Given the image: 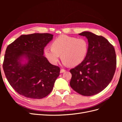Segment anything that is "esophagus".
Here are the masks:
<instances>
[{
    "mask_svg": "<svg viewBox=\"0 0 122 122\" xmlns=\"http://www.w3.org/2000/svg\"><path fill=\"white\" fill-rule=\"evenodd\" d=\"M66 72V70H65V69H61V70L60 72H61V73H64V72Z\"/></svg>",
    "mask_w": 122,
    "mask_h": 122,
    "instance_id": "1",
    "label": "esophagus"
}]
</instances>
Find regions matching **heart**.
<instances>
[{"mask_svg": "<svg viewBox=\"0 0 122 122\" xmlns=\"http://www.w3.org/2000/svg\"><path fill=\"white\" fill-rule=\"evenodd\" d=\"M88 51V43L84 38L61 35L55 39L51 47L44 49V53L51 64L56 65L61 55L66 65L76 66L85 60Z\"/></svg>", "mask_w": 122, "mask_h": 122, "instance_id": "1", "label": "heart"}]
</instances>
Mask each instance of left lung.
Instances as JSON below:
<instances>
[{
	"instance_id": "obj_1",
	"label": "left lung",
	"mask_w": 122,
	"mask_h": 122,
	"mask_svg": "<svg viewBox=\"0 0 122 122\" xmlns=\"http://www.w3.org/2000/svg\"><path fill=\"white\" fill-rule=\"evenodd\" d=\"M88 42V51L85 60L70 70V86L78 94L90 96L97 94L111 82L115 73L117 57L115 50L108 41L101 36L88 31L79 34Z\"/></svg>"
}]
</instances>
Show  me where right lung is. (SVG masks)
I'll list each match as a JSON object with an SVG mask.
<instances>
[{"label": "right lung", "instance_id": "right-lung-1", "mask_svg": "<svg viewBox=\"0 0 122 122\" xmlns=\"http://www.w3.org/2000/svg\"><path fill=\"white\" fill-rule=\"evenodd\" d=\"M53 35H23L7 47L2 67L8 82L17 93L26 98L42 99L52 91L60 68L44 56V49ZM25 56L28 61H18Z\"/></svg>", "mask_w": 122, "mask_h": 122}]
</instances>
